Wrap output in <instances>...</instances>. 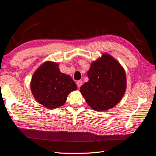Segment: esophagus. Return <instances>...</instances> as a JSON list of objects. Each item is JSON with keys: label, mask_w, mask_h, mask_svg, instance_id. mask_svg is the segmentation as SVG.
I'll return each mask as SVG.
<instances>
[{"label": "esophagus", "mask_w": 156, "mask_h": 156, "mask_svg": "<svg viewBox=\"0 0 156 156\" xmlns=\"http://www.w3.org/2000/svg\"><path fill=\"white\" fill-rule=\"evenodd\" d=\"M76 85L78 87H80L82 85V80H78L76 82Z\"/></svg>", "instance_id": "34e87169"}]
</instances>
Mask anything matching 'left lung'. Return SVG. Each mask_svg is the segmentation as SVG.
Instances as JSON below:
<instances>
[{"label":"left lung","mask_w":156,"mask_h":156,"mask_svg":"<svg viewBox=\"0 0 156 156\" xmlns=\"http://www.w3.org/2000/svg\"><path fill=\"white\" fill-rule=\"evenodd\" d=\"M89 81L80 87L88 105L97 111L114 107L122 99L126 90L125 70L108 53L93 62L87 72Z\"/></svg>","instance_id":"obj_1"}]
</instances>
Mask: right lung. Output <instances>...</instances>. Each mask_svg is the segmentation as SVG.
<instances>
[{"label": "right lung", "mask_w": 156, "mask_h": 156, "mask_svg": "<svg viewBox=\"0 0 156 156\" xmlns=\"http://www.w3.org/2000/svg\"><path fill=\"white\" fill-rule=\"evenodd\" d=\"M58 66L57 63L45 62L34 73L30 82L35 99L50 109L63 106L70 92L77 89L72 78L61 73Z\"/></svg>", "instance_id": "obj_1"}]
</instances>
